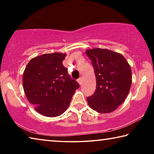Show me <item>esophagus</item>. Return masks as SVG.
<instances>
[{
    "label": "esophagus",
    "mask_w": 154,
    "mask_h": 154,
    "mask_svg": "<svg viewBox=\"0 0 154 154\" xmlns=\"http://www.w3.org/2000/svg\"><path fill=\"white\" fill-rule=\"evenodd\" d=\"M77 82H78V83H79L80 85H81V84H82V77H79V79H77Z\"/></svg>",
    "instance_id": "obj_1"
}]
</instances>
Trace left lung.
Here are the masks:
<instances>
[{"label": "left lung", "mask_w": 154, "mask_h": 154, "mask_svg": "<svg viewBox=\"0 0 154 154\" xmlns=\"http://www.w3.org/2000/svg\"><path fill=\"white\" fill-rule=\"evenodd\" d=\"M96 75L94 93L87 98L93 110L100 113L113 111L127 97L132 84L131 68L122 54L106 49L85 51Z\"/></svg>", "instance_id": "obj_1"}]
</instances>
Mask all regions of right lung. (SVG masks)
I'll return each instance as SVG.
<instances>
[{
	"label": "right lung",
	"instance_id": "obj_1",
	"mask_svg": "<svg viewBox=\"0 0 154 154\" xmlns=\"http://www.w3.org/2000/svg\"><path fill=\"white\" fill-rule=\"evenodd\" d=\"M66 54H45L30 60L23 75V88L29 103L46 117L62 115L79 88L62 64Z\"/></svg>",
	"mask_w": 154,
	"mask_h": 154
}]
</instances>
